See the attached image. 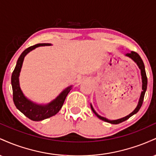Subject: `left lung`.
<instances>
[{"instance_id": "1", "label": "left lung", "mask_w": 156, "mask_h": 156, "mask_svg": "<svg viewBox=\"0 0 156 156\" xmlns=\"http://www.w3.org/2000/svg\"><path fill=\"white\" fill-rule=\"evenodd\" d=\"M125 55H126V56H128V57H129L130 58H131V59L133 60V62L137 64V66L139 67V68L140 69V70H141V81H142V87H141V89H142V91H141V92L140 98H139V102H138L137 106L136 107V108L134 109L133 112L130 113V114H128V116H126V117L121 118V119H115V120H110V119H106L105 117H101V116H100L99 114H98V113H97L95 111H94V109L93 108L92 104H90L91 105V108H92V112H94V114H95L97 117L99 118V119H102V120L106 122L111 123V124H115L116 125V124H119V123L122 122L127 120V119H129L130 117H132V116L134 115L135 114H136V113L139 112V109H140V108H141V105H142L143 101H144V94H145L146 90H147V78L145 68H144V62H143L142 59L141 58L140 55L138 54L137 53H136V52H133V51H131L130 53H126Z\"/></svg>"}]
</instances>
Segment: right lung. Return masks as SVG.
I'll return each instance as SVG.
<instances>
[{
	"mask_svg": "<svg viewBox=\"0 0 156 156\" xmlns=\"http://www.w3.org/2000/svg\"><path fill=\"white\" fill-rule=\"evenodd\" d=\"M50 43L37 44L31 46L25 50L20 55L17 60L16 67L12 75V87L13 91V101L15 106L20 112H22L26 117L33 121H41L43 119L53 117L60 111L64 104L66 97L72 89L73 86H69L64 89L54 100L45 105L38 104L31 101L24 95L20 87L19 76L25 56L35 48L40 46H49Z\"/></svg>",
	"mask_w": 156,
	"mask_h": 156,
	"instance_id": "right-lung-1",
	"label": "right lung"
}]
</instances>
